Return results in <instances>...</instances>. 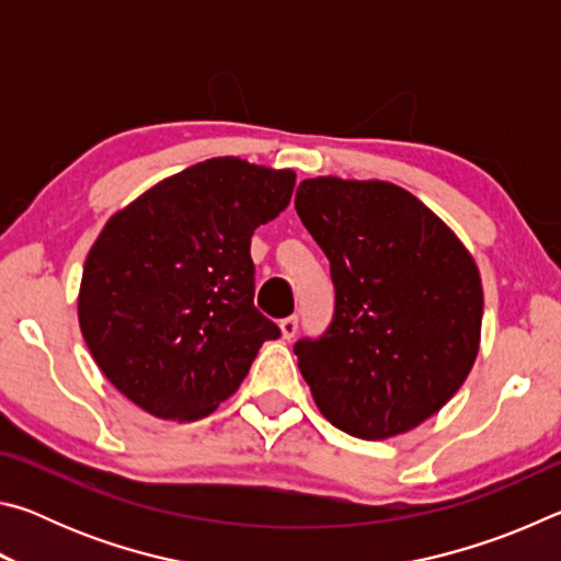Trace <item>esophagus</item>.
Segmentation results:
<instances>
[{
  "label": "esophagus",
  "mask_w": 561,
  "mask_h": 561,
  "mask_svg": "<svg viewBox=\"0 0 561 561\" xmlns=\"http://www.w3.org/2000/svg\"><path fill=\"white\" fill-rule=\"evenodd\" d=\"M279 329H282V336L284 339H294L297 336V329H299V317L297 314H291V317H287V319H282L279 321Z\"/></svg>",
  "instance_id": "34e87169"
}]
</instances>
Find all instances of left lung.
Returning <instances> with one entry per match:
<instances>
[{
    "instance_id": "8db88e82",
    "label": "left lung",
    "mask_w": 561,
    "mask_h": 561,
    "mask_svg": "<svg viewBox=\"0 0 561 561\" xmlns=\"http://www.w3.org/2000/svg\"><path fill=\"white\" fill-rule=\"evenodd\" d=\"M294 207L334 282L329 329L294 344L321 415L364 440L413 431L450 401L478 356V264L393 183L311 178Z\"/></svg>"
}]
</instances>
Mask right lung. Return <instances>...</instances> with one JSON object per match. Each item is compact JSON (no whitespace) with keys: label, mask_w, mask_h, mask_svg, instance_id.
I'll list each match as a JSON object with an SVG mask.
<instances>
[{"label":"right lung","mask_w":561,"mask_h":561,"mask_svg":"<svg viewBox=\"0 0 561 561\" xmlns=\"http://www.w3.org/2000/svg\"><path fill=\"white\" fill-rule=\"evenodd\" d=\"M294 170L213 158L165 178L103 227L79 324L103 376L165 421L230 398L279 327L254 307L252 234L291 201Z\"/></svg>","instance_id":"1"}]
</instances>
